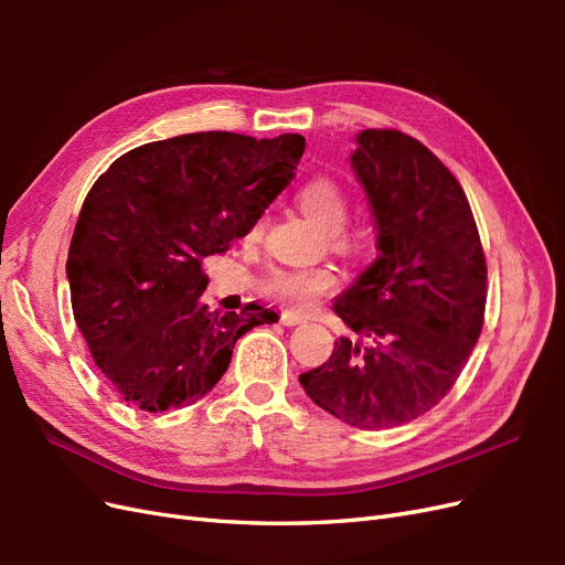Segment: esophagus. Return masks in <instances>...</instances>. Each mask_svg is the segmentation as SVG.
Wrapping results in <instances>:
<instances>
[{"instance_id": "1", "label": "esophagus", "mask_w": 565, "mask_h": 565, "mask_svg": "<svg viewBox=\"0 0 565 565\" xmlns=\"http://www.w3.org/2000/svg\"><path fill=\"white\" fill-rule=\"evenodd\" d=\"M306 318L301 316V313H295V311H285V313H280V322L282 324H287V328H292V324H299V322H303Z\"/></svg>"}]
</instances>
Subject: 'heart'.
<instances>
[{
    "instance_id": "heart-1",
    "label": "heart",
    "mask_w": 565,
    "mask_h": 565,
    "mask_svg": "<svg viewBox=\"0 0 565 565\" xmlns=\"http://www.w3.org/2000/svg\"><path fill=\"white\" fill-rule=\"evenodd\" d=\"M301 212L324 231V241L334 249L358 256L367 249L370 233L363 226H347L349 195L344 188L328 177L306 181L297 191ZM264 228V218H256L249 235L256 237ZM337 285V276L324 266L313 268H276L262 282V292L268 299L285 303L287 309L306 311L330 292Z\"/></svg>"
}]
</instances>
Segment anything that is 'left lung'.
Here are the masks:
<instances>
[{
  "mask_svg": "<svg viewBox=\"0 0 565 565\" xmlns=\"http://www.w3.org/2000/svg\"><path fill=\"white\" fill-rule=\"evenodd\" d=\"M377 259L334 301L358 341L299 374L309 398L355 429H393L429 413L483 330L488 266L469 200L434 152L398 129L358 134Z\"/></svg>",
  "mask_w": 565,
  "mask_h": 565,
  "instance_id": "1",
  "label": "left lung"
}]
</instances>
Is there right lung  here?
Returning a JSON list of instances; mask_svg holds the SVG:
<instances>
[{"instance_id":"1","label":"right lung","mask_w":565,"mask_h":565,"mask_svg":"<svg viewBox=\"0 0 565 565\" xmlns=\"http://www.w3.org/2000/svg\"><path fill=\"white\" fill-rule=\"evenodd\" d=\"M301 134H181L117 158L82 204L67 249L77 328L106 380L146 413L195 403L228 370L235 341L278 322L200 297L202 262L231 247L292 181Z\"/></svg>"}]
</instances>
